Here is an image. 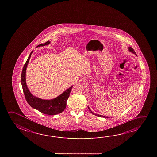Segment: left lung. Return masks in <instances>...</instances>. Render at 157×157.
Segmentation results:
<instances>
[{
	"instance_id": "left-lung-1",
	"label": "left lung",
	"mask_w": 157,
	"mask_h": 157,
	"mask_svg": "<svg viewBox=\"0 0 157 157\" xmlns=\"http://www.w3.org/2000/svg\"><path fill=\"white\" fill-rule=\"evenodd\" d=\"M128 51H129V52H132V53H133V54H135V55H136V56H137V55H136V52H135L134 51V49H132V48L131 47H128ZM87 108H88V109H89V110L90 111V112L92 113L93 114H94V115H95V116H98V117H103V118H108V117H107L102 116V115H100V114H96V113H94V112H93L92 111L90 110V108H89V107H87Z\"/></svg>"
}]
</instances>
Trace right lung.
I'll list each match as a JSON object with an SVG mask.
<instances>
[{
	"label": "right lung",
	"mask_w": 157,
	"mask_h": 157,
	"mask_svg": "<svg viewBox=\"0 0 157 157\" xmlns=\"http://www.w3.org/2000/svg\"><path fill=\"white\" fill-rule=\"evenodd\" d=\"M50 43V42L48 41L45 43L40 44L36 47L48 45ZM32 52L33 51L31 52L28 59L24 65L21 75V84L26 101L32 108L45 114L56 115L62 113L66 107L67 101L70 96V93L73 85L67 89L57 98H54L52 100H43L32 95L27 87L26 82V69Z\"/></svg>",
	"instance_id": "right-lung-1"
}]
</instances>
